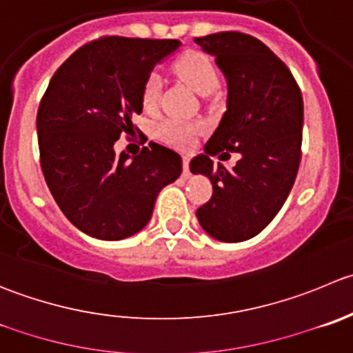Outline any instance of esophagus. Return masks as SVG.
I'll use <instances>...</instances> for the list:
<instances>
[{
  "mask_svg": "<svg viewBox=\"0 0 353 353\" xmlns=\"http://www.w3.org/2000/svg\"><path fill=\"white\" fill-rule=\"evenodd\" d=\"M190 155H184L183 157V170H184V176H190Z\"/></svg>",
  "mask_w": 353,
  "mask_h": 353,
  "instance_id": "34e87169",
  "label": "esophagus"
}]
</instances>
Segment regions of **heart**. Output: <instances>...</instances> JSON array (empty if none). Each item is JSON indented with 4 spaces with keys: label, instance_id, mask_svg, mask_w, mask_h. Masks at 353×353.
I'll use <instances>...</instances> for the list:
<instances>
[{
    "label": "heart",
    "instance_id": "1",
    "mask_svg": "<svg viewBox=\"0 0 353 353\" xmlns=\"http://www.w3.org/2000/svg\"><path fill=\"white\" fill-rule=\"evenodd\" d=\"M174 70L176 74L183 79L186 84H190L198 94H210L212 91L217 90L219 85V74L215 68L214 61L210 57L196 50H190L186 53L181 54L176 61H174ZM160 88H162V81L157 72H152L148 77L145 79L141 90V103L146 110H152L159 105L160 98ZM160 138L165 143L174 146H190L193 141L194 128L181 122L165 121L159 125L157 129Z\"/></svg>",
    "mask_w": 353,
    "mask_h": 353
}]
</instances>
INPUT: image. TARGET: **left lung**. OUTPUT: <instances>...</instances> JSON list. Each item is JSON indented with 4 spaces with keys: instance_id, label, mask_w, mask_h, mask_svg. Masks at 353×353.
<instances>
[{
    "instance_id": "left-lung-1",
    "label": "left lung",
    "mask_w": 353,
    "mask_h": 353,
    "mask_svg": "<svg viewBox=\"0 0 353 353\" xmlns=\"http://www.w3.org/2000/svg\"><path fill=\"white\" fill-rule=\"evenodd\" d=\"M214 54L225 75L228 101L205 153L190 163L210 179L214 193L196 210L205 232L238 243L259 234L281 210L302 159L303 100L290 68L262 41L243 32L194 37ZM236 151L232 170L215 166L210 156Z\"/></svg>"
}]
</instances>
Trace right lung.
I'll list each match as a JSON object with an SVG mask.
<instances>
[{
  "instance_id": "right-lung-1",
  "label": "right lung",
  "mask_w": 353,
  "mask_h": 353,
  "mask_svg": "<svg viewBox=\"0 0 353 353\" xmlns=\"http://www.w3.org/2000/svg\"><path fill=\"white\" fill-rule=\"evenodd\" d=\"M177 39L107 36L84 44L51 77L37 110L41 169L65 217L107 241L129 238L152 219L160 190L183 172L179 153L150 143L117 155L134 131L145 79Z\"/></svg>"
}]
</instances>
